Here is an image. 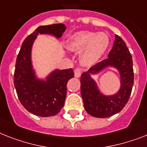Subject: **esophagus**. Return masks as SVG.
<instances>
[{
  "mask_svg": "<svg viewBox=\"0 0 147 147\" xmlns=\"http://www.w3.org/2000/svg\"><path fill=\"white\" fill-rule=\"evenodd\" d=\"M74 73H75V77L76 78H79L81 75V70L79 68H77L74 71Z\"/></svg>",
  "mask_w": 147,
  "mask_h": 147,
  "instance_id": "1",
  "label": "esophagus"
}]
</instances>
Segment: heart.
I'll return each mask as SVG.
<instances>
[{"label":"heart","instance_id":"b5f03b06","mask_svg":"<svg viewBox=\"0 0 147 147\" xmlns=\"http://www.w3.org/2000/svg\"><path fill=\"white\" fill-rule=\"evenodd\" d=\"M109 43V37L105 33L86 30L77 32L71 36L67 48L72 52H81V63L90 67L99 61L108 50Z\"/></svg>","mask_w":147,"mask_h":147}]
</instances>
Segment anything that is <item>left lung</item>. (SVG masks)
<instances>
[{"mask_svg":"<svg viewBox=\"0 0 147 147\" xmlns=\"http://www.w3.org/2000/svg\"><path fill=\"white\" fill-rule=\"evenodd\" d=\"M108 67H113L120 75L119 90L113 94H105L92 78ZM134 84L132 57L126 44L119 36L115 40L108 58L91 67L81 76V94L84 106L90 115L106 118L119 113L125 107L130 97Z\"/></svg>","mask_w":147,"mask_h":147,"instance_id":"left-lung-1","label":"left lung"}]
</instances>
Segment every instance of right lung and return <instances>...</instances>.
<instances>
[{
    "label": "right lung",
    "mask_w": 147,
    "mask_h": 147,
    "mask_svg": "<svg viewBox=\"0 0 147 147\" xmlns=\"http://www.w3.org/2000/svg\"><path fill=\"white\" fill-rule=\"evenodd\" d=\"M63 24L39 26L24 39L18 53L14 73V85L18 99L28 111L47 117L56 115L64 105L68 81L74 77L71 69L53 70L45 78L38 77L32 60V49L39 34L59 39L66 30Z\"/></svg>",
    "instance_id": "right-lung-1"
}]
</instances>
